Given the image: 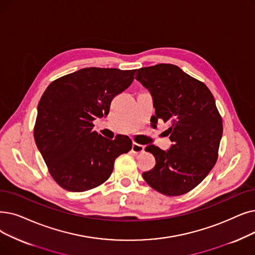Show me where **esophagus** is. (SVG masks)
Segmentation results:
<instances>
[{
	"instance_id": "esophagus-1",
	"label": "esophagus",
	"mask_w": 255,
	"mask_h": 255,
	"mask_svg": "<svg viewBox=\"0 0 255 255\" xmlns=\"http://www.w3.org/2000/svg\"><path fill=\"white\" fill-rule=\"evenodd\" d=\"M143 149H145V147H143L142 145H139V143H136V142L132 143V152L135 154L143 152Z\"/></svg>"
}]
</instances>
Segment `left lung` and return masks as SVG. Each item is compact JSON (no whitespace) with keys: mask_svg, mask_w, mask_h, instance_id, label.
Instances as JSON below:
<instances>
[{"mask_svg":"<svg viewBox=\"0 0 255 255\" xmlns=\"http://www.w3.org/2000/svg\"><path fill=\"white\" fill-rule=\"evenodd\" d=\"M135 79L148 88L159 120L173 145L169 151L150 145L155 167L143 172L145 181L165 196L189 193L212 171L218 159L223 123L208 87L174 64L160 63L137 70Z\"/></svg>","mask_w":255,"mask_h":255,"instance_id":"left-lung-1","label":"left lung"}]
</instances>
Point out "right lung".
I'll return each mask as SVG.
<instances>
[{"label": "right lung", "mask_w": 255, "mask_h": 255, "mask_svg": "<svg viewBox=\"0 0 255 255\" xmlns=\"http://www.w3.org/2000/svg\"><path fill=\"white\" fill-rule=\"evenodd\" d=\"M136 70L85 68L54 80L37 107L34 139L53 179L70 192L105 182L117 157L132 148L128 136L103 137L94 121L134 79Z\"/></svg>", "instance_id": "add662e5"}]
</instances>
